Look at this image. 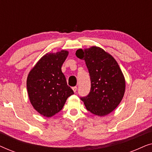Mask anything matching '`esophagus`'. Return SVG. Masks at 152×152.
<instances>
[{
  "mask_svg": "<svg viewBox=\"0 0 152 152\" xmlns=\"http://www.w3.org/2000/svg\"><path fill=\"white\" fill-rule=\"evenodd\" d=\"M77 86H73V87H72V90H73V91H74L75 93L76 91H77Z\"/></svg>",
  "mask_w": 152,
  "mask_h": 152,
  "instance_id": "esophagus-1",
  "label": "esophagus"
}]
</instances>
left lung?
<instances>
[{
  "label": "left lung",
  "instance_id": "1",
  "mask_svg": "<svg viewBox=\"0 0 152 152\" xmlns=\"http://www.w3.org/2000/svg\"><path fill=\"white\" fill-rule=\"evenodd\" d=\"M75 55L85 61L91 79V90L80 97L88 111L104 116L113 111L124 96L125 80L115 59L103 49L77 50Z\"/></svg>",
  "mask_w": 152,
  "mask_h": 152
}]
</instances>
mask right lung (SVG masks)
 I'll return each mask as SVG.
<instances>
[{
    "mask_svg": "<svg viewBox=\"0 0 152 152\" xmlns=\"http://www.w3.org/2000/svg\"><path fill=\"white\" fill-rule=\"evenodd\" d=\"M68 55L66 50L46 54L28 75L27 89L30 102L45 117L59 113L68 97L74 94L61 72V66Z\"/></svg>",
    "mask_w": 152,
    "mask_h": 152,
    "instance_id": "obj_1",
    "label": "right lung"
}]
</instances>
